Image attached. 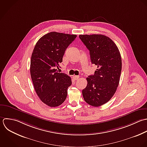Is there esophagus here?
Segmentation results:
<instances>
[{"label":"esophagus","instance_id":"esophagus-1","mask_svg":"<svg viewBox=\"0 0 147 147\" xmlns=\"http://www.w3.org/2000/svg\"><path fill=\"white\" fill-rule=\"evenodd\" d=\"M80 78V76H74L73 77V80H75V81H76V80H78V78Z\"/></svg>","mask_w":147,"mask_h":147}]
</instances>
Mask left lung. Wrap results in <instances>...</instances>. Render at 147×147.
<instances>
[{
	"instance_id": "1",
	"label": "left lung",
	"mask_w": 147,
	"mask_h": 147,
	"mask_svg": "<svg viewBox=\"0 0 147 147\" xmlns=\"http://www.w3.org/2000/svg\"><path fill=\"white\" fill-rule=\"evenodd\" d=\"M79 37L89 50L92 63L97 66L94 75L86 78L83 97L88 104L98 107L108 102L117 90L122 68L121 55L115 42L104 35H80Z\"/></svg>"
}]
</instances>
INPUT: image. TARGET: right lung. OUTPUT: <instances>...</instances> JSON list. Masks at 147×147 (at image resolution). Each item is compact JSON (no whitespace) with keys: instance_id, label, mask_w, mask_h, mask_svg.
Instances as JSON below:
<instances>
[{"instance_id":"1","label":"right lung","mask_w":147,"mask_h":147,"mask_svg":"<svg viewBox=\"0 0 147 147\" xmlns=\"http://www.w3.org/2000/svg\"><path fill=\"white\" fill-rule=\"evenodd\" d=\"M76 35L50 32L41 37L33 50L30 74L35 90L40 100L50 107L61 105L66 100L71 78L59 73L65 50Z\"/></svg>"}]
</instances>
